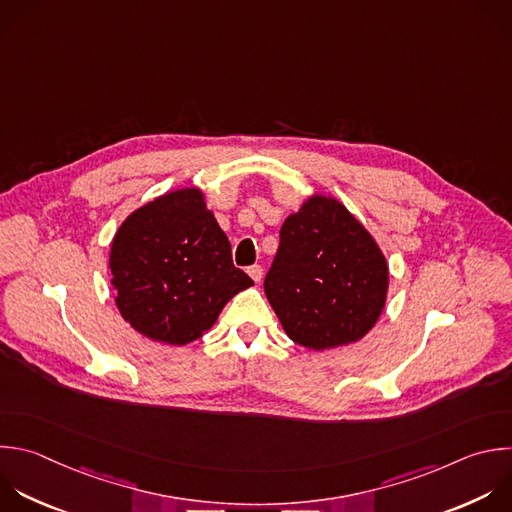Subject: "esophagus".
<instances>
[{"label":"esophagus","mask_w":512,"mask_h":512,"mask_svg":"<svg viewBox=\"0 0 512 512\" xmlns=\"http://www.w3.org/2000/svg\"><path fill=\"white\" fill-rule=\"evenodd\" d=\"M247 273H249V277H251L255 283H259L261 277H263V267H261V265H251V267L247 269Z\"/></svg>","instance_id":"esophagus-1"}]
</instances>
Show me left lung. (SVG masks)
<instances>
[{
	"mask_svg": "<svg viewBox=\"0 0 512 512\" xmlns=\"http://www.w3.org/2000/svg\"><path fill=\"white\" fill-rule=\"evenodd\" d=\"M265 295L291 342L333 350L360 342L380 319L390 267L374 235L331 195L313 193L279 231Z\"/></svg>",
	"mask_w": 512,
	"mask_h": 512,
	"instance_id": "obj_1",
	"label": "left lung"
}]
</instances>
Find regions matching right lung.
I'll return each instance as SVG.
<instances>
[{"label": "right lung", "mask_w": 512, "mask_h": 512, "mask_svg": "<svg viewBox=\"0 0 512 512\" xmlns=\"http://www.w3.org/2000/svg\"><path fill=\"white\" fill-rule=\"evenodd\" d=\"M114 303L140 335L166 346L203 337L251 277L231 261V243L205 193L185 187L132 211L110 243Z\"/></svg>", "instance_id": "obj_1"}]
</instances>
